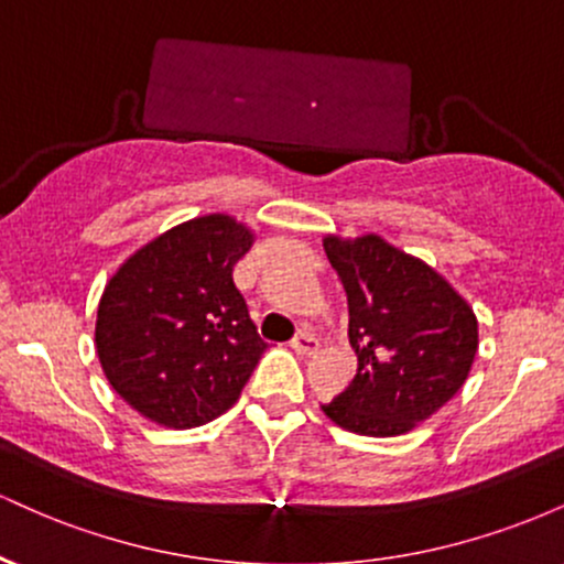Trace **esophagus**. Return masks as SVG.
<instances>
[{
    "instance_id": "34e87169",
    "label": "esophagus",
    "mask_w": 564,
    "mask_h": 564,
    "mask_svg": "<svg viewBox=\"0 0 564 564\" xmlns=\"http://www.w3.org/2000/svg\"><path fill=\"white\" fill-rule=\"evenodd\" d=\"M291 347H294V352H296V355H302V358H310V355L318 352V347H321V345H318V339H315L313 334L304 332V334L296 336L294 341H291Z\"/></svg>"
}]
</instances>
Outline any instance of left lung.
Instances as JSON below:
<instances>
[{"label": "left lung", "mask_w": 564, "mask_h": 564, "mask_svg": "<svg viewBox=\"0 0 564 564\" xmlns=\"http://www.w3.org/2000/svg\"><path fill=\"white\" fill-rule=\"evenodd\" d=\"M349 307L358 371L323 413L366 437L405 435L464 387L477 355V315L419 257L377 232L323 238Z\"/></svg>", "instance_id": "1"}]
</instances>
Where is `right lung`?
<instances>
[{
  "mask_svg": "<svg viewBox=\"0 0 564 564\" xmlns=\"http://www.w3.org/2000/svg\"><path fill=\"white\" fill-rule=\"evenodd\" d=\"M257 232L225 212L174 225L108 278L95 349L108 384L148 422L200 426L236 403L264 352L232 268Z\"/></svg>",
  "mask_w": 564,
  "mask_h": 564,
  "instance_id": "add662e5",
  "label": "right lung"
}]
</instances>
